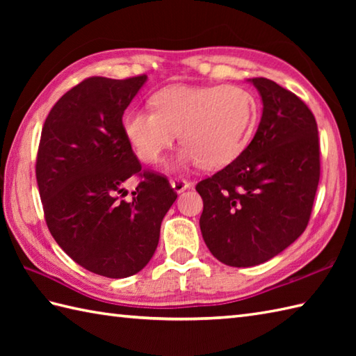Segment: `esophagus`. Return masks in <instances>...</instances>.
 I'll return each instance as SVG.
<instances>
[{
    "label": "esophagus",
    "mask_w": 356,
    "mask_h": 356,
    "mask_svg": "<svg viewBox=\"0 0 356 356\" xmlns=\"http://www.w3.org/2000/svg\"><path fill=\"white\" fill-rule=\"evenodd\" d=\"M171 186L174 191L180 194L182 191H185L186 188L191 186V182H188V180H185V179H174V180H171Z\"/></svg>",
    "instance_id": "34e87169"
}]
</instances>
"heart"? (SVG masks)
I'll list each match as a JSON object with an SVG mask.
<instances>
[{"instance_id":"1","label":"heart","mask_w":356,"mask_h":356,"mask_svg":"<svg viewBox=\"0 0 356 356\" xmlns=\"http://www.w3.org/2000/svg\"><path fill=\"white\" fill-rule=\"evenodd\" d=\"M154 110L138 108L124 118V131L142 162L157 163L180 134L177 166L202 163L220 170L243 154L260 105L246 88L234 86L163 88L151 97Z\"/></svg>"}]
</instances>
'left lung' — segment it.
I'll return each mask as SVG.
<instances>
[{
  "label": "left lung",
  "instance_id": "1",
  "mask_svg": "<svg viewBox=\"0 0 356 356\" xmlns=\"http://www.w3.org/2000/svg\"><path fill=\"white\" fill-rule=\"evenodd\" d=\"M263 101L254 139L237 161L195 190L200 231L216 259L249 268L270 260L305 232L320 182L315 116L289 90L252 78Z\"/></svg>",
  "mask_w": 356,
  "mask_h": 356
}]
</instances>
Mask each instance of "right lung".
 <instances>
[{
	"label": "right lung",
	"mask_w": 356,
	"mask_h": 356,
	"mask_svg": "<svg viewBox=\"0 0 356 356\" xmlns=\"http://www.w3.org/2000/svg\"><path fill=\"white\" fill-rule=\"evenodd\" d=\"M145 81L84 79L53 105L38 147L36 182L50 234L79 266L108 278L147 266L177 199L168 179L142 170L124 131V111ZM133 175L141 182L127 201Z\"/></svg>",
	"instance_id": "obj_1"
}]
</instances>
